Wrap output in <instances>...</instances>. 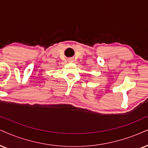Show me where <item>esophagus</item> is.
<instances>
[{
	"label": "esophagus",
	"instance_id": "esophagus-1",
	"mask_svg": "<svg viewBox=\"0 0 148 148\" xmlns=\"http://www.w3.org/2000/svg\"><path fill=\"white\" fill-rule=\"evenodd\" d=\"M68 61L69 62H73V59H72V58H70V59H69Z\"/></svg>",
	"mask_w": 148,
	"mask_h": 148
}]
</instances>
